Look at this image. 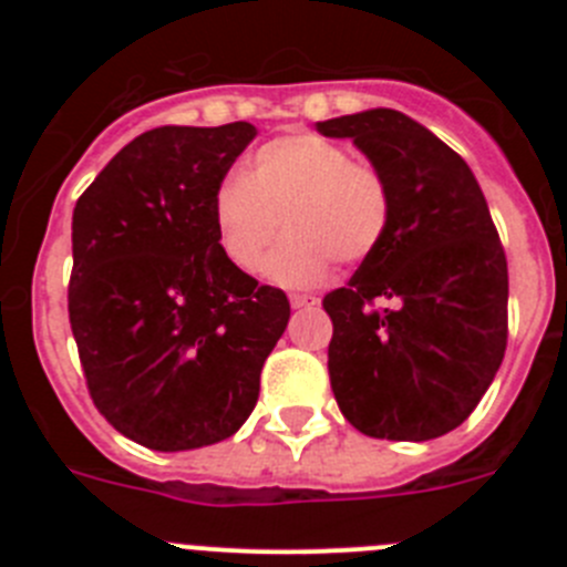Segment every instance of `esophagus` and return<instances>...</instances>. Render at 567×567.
Masks as SVG:
<instances>
[{
  "label": "esophagus",
  "instance_id": "obj_1",
  "mask_svg": "<svg viewBox=\"0 0 567 567\" xmlns=\"http://www.w3.org/2000/svg\"><path fill=\"white\" fill-rule=\"evenodd\" d=\"M289 303H292V309H312L318 307V298L315 295H292Z\"/></svg>",
  "mask_w": 567,
  "mask_h": 567
}]
</instances>
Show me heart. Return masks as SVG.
I'll return each mask as SVG.
<instances>
[{
	"label": "heart",
	"mask_w": 567,
	"mask_h": 567,
	"mask_svg": "<svg viewBox=\"0 0 567 567\" xmlns=\"http://www.w3.org/2000/svg\"><path fill=\"white\" fill-rule=\"evenodd\" d=\"M280 221L287 240L267 260L280 287H312L332 260L372 258L392 224V189L378 167L352 162L323 135H284L255 150L240 178L213 195L215 238L240 272L264 264Z\"/></svg>",
	"instance_id": "1"
}]
</instances>
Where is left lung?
Masks as SVG:
<instances>
[{
  "label": "left lung",
  "instance_id": "left-lung-1",
  "mask_svg": "<svg viewBox=\"0 0 567 567\" xmlns=\"http://www.w3.org/2000/svg\"><path fill=\"white\" fill-rule=\"evenodd\" d=\"M352 138L392 189V224L323 298L340 412L378 440H434L488 392L508 340V264L468 164L409 115L363 110L315 124Z\"/></svg>",
  "mask_w": 567,
  "mask_h": 567
}]
</instances>
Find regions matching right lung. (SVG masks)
<instances>
[{
	"mask_svg": "<svg viewBox=\"0 0 567 567\" xmlns=\"http://www.w3.org/2000/svg\"><path fill=\"white\" fill-rule=\"evenodd\" d=\"M258 130L155 127L73 209L70 329L90 398L153 452L221 443L258 403L289 300L224 258L213 195Z\"/></svg>",
	"mask_w": 567,
	"mask_h": 567,
	"instance_id": "right-lung-1",
	"label": "right lung"
}]
</instances>
